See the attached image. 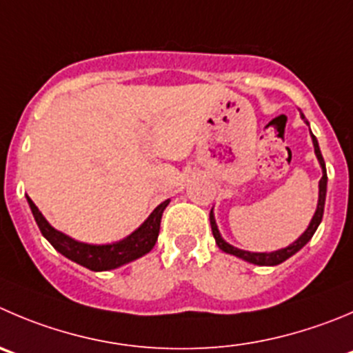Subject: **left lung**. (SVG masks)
Masks as SVG:
<instances>
[{
    "mask_svg": "<svg viewBox=\"0 0 353 353\" xmlns=\"http://www.w3.org/2000/svg\"><path fill=\"white\" fill-rule=\"evenodd\" d=\"M301 119H303L305 123L308 124V121L305 119L303 114H301ZM310 137H312V143H314L315 157H317L319 164H321L322 179L319 180V201H317V210H315L314 216H312L310 223H308V227H307V229H305V232L301 234V236L298 237V239L294 241V243H291L290 246L283 248V250L270 251V253H253V251L239 250V248L232 246V244H229V243H227V241L223 239V237H221L220 230H218L216 220H214L213 210H211V213H210L211 230H213V237H214V241H216L218 248H220L221 251H225V253H229V254H234V256L241 258V260L248 261V263L263 265V267H274V265L283 263V261H286L288 258L293 256L294 253H298V251H300L301 248H303L305 244H307L308 241L312 239V236H314V234H315V230H317V227H319V225H321L322 214H324L325 192H327V173H325V163H324V157H322V154H321V149H319L317 139H315L314 133H312V132H310Z\"/></svg>",
    "mask_w": 353,
    "mask_h": 353,
    "instance_id": "1",
    "label": "left lung"
}]
</instances>
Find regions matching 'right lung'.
<instances>
[{
  "label": "right lung",
  "mask_w": 353,
  "mask_h": 353,
  "mask_svg": "<svg viewBox=\"0 0 353 353\" xmlns=\"http://www.w3.org/2000/svg\"><path fill=\"white\" fill-rule=\"evenodd\" d=\"M28 197L29 208L32 211L36 223H38L39 230H41L43 237L69 260L76 261L78 265L90 268L93 272H105L112 270V268L123 267V265L130 263V261L142 258L143 254L149 253L156 244L157 236H159L161 229V218H163V211L170 204V199L161 203L152 213L147 216V220L140 225L139 229L133 230L130 236L124 239L116 241L110 244H88L76 241L69 237L67 234L60 232V230L53 229L52 225L48 223L41 211L38 210L31 197Z\"/></svg>",
  "instance_id": "add662e5"
}]
</instances>
